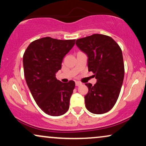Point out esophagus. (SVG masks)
Returning <instances> with one entry per match:
<instances>
[{"mask_svg":"<svg viewBox=\"0 0 146 146\" xmlns=\"http://www.w3.org/2000/svg\"><path fill=\"white\" fill-rule=\"evenodd\" d=\"M75 85H76V86H80V85H82V83L79 82V81H76L75 82Z\"/></svg>","mask_w":146,"mask_h":146,"instance_id":"34e87169","label":"esophagus"}]
</instances>
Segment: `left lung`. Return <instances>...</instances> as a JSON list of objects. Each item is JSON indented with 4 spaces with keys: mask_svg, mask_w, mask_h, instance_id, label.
Masks as SVG:
<instances>
[{
    "mask_svg": "<svg viewBox=\"0 0 146 146\" xmlns=\"http://www.w3.org/2000/svg\"><path fill=\"white\" fill-rule=\"evenodd\" d=\"M76 45L88 57V71L97 79L94 85L85 83L89 91L85 107L92 113L108 112L117 102L123 84L124 64L121 48L110 36L94 34L76 40Z\"/></svg>",
    "mask_w": 146,
    "mask_h": 146,
    "instance_id": "left-lung-1",
    "label": "left lung"
}]
</instances>
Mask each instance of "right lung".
I'll list each match as a JSON object with an SVG mask.
<instances>
[{
	"label": "right lung",
	"mask_w": 146,
	"mask_h": 146,
	"mask_svg": "<svg viewBox=\"0 0 146 146\" xmlns=\"http://www.w3.org/2000/svg\"><path fill=\"white\" fill-rule=\"evenodd\" d=\"M75 39L58 40L49 36L33 41L23 55L27 84L38 106L48 115H63L69 108L75 88L73 81L62 83L56 79L65 56L75 44Z\"/></svg>",
	"instance_id": "right-lung-1"
}]
</instances>
